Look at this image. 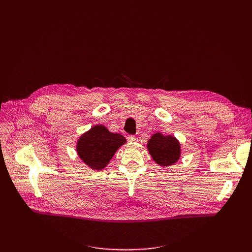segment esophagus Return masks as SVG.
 Wrapping results in <instances>:
<instances>
[{"mask_svg": "<svg viewBox=\"0 0 252 252\" xmlns=\"http://www.w3.org/2000/svg\"><path fill=\"white\" fill-rule=\"evenodd\" d=\"M127 138L129 139V141H135V139H136V137L134 135H128Z\"/></svg>", "mask_w": 252, "mask_h": 252, "instance_id": "34e87169", "label": "esophagus"}]
</instances>
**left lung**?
I'll return each instance as SVG.
<instances>
[{
    "instance_id": "8db88e82",
    "label": "left lung",
    "mask_w": 252,
    "mask_h": 252,
    "mask_svg": "<svg viewBox=\"0 0 252 252\" xmlns=\"http://www.w3.org/2000/svg\"><path fill=\"white\" fill-rule=\"evenodd\" d=\"M148 149L153 159L160 166L173 164L181 156V146L177 139L171 135L164 136L159 132L150 138Z\"/></svg>"
}]
</instances>
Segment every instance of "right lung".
<instances>
[{
	"label": "right lung",
	"instance_id": "add662e5",
	"mask_svg": "<svg viewBox=\"0 0 252 252\" xmlns=\"http://www.w3.org/2000/svg\"><path fill=\"white\" fill-rule=\"evenodd\" d=\"M126 141L122 134L113 133L99 125L92 127L80 137L77 151L86 164L98 170L106 166L117 150Z\"/></svg>",
	"mask_w": 252,
	"mask_h": 252
}]
</instances>
